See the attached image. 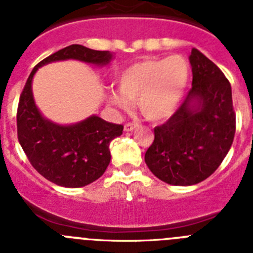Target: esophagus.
<instances>
[{"label": "esophagus", "mask_w": 253, "mask_h": 253, "mask_svg": "<svg viewBox=\"0 0 253 253\" xmlns=\"http://www.w3.org/2000/svg\"><path fill=\"white\" fill-rule=\"evenodd\" d=\"M138 124H135V123H126V124L124 125V130L125 131H133L134 129L137 128Z\"/></svg>", "instance_id": "obj_1"}]
</instances>
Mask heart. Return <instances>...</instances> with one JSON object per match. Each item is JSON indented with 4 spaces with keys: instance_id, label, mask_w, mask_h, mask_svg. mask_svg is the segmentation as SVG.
Listing matches in <instances>:
<instances>
[{
    "instance_id": "1",
    "label": "heart",
    "mask_w": 253,
    "mask_h": 253,
    "mask_svg": "<svg viewBox=\"0 0 253 253\" xmlns=\"http://www.w3.org/2000/svg\"><path fill=\"white\" fill-rule=\"evenodd\" d=\"M189 80L190 63L182 55L146 58L120 71L116 80L119 91H110L107 100L120 110H129L138 100L147 119L163 122L178 109Z\"/></svg>"
}]
</instances>
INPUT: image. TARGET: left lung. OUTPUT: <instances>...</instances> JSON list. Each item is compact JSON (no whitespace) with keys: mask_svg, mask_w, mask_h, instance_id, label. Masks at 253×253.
<instances>
[{"mask_svg":"<svg viewBox=\"0 0 253 253\" xmlns=\"http://www.w3.org/2000/svg\"><path fill=\"white\" fill-rule=\"evenodd\" d=\"M193 87L176 113L154 128L144 161L156 177L190 186L209 177L231 149L236 114L224 73L193 48L189 57Z\"/></svg>","mask_w":253,"mask_h":253,"instance_id":"1","label":"left lung"}]
</instances>
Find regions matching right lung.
Returning a JSON list of instances; mask_svg holds the SVG:
<instances>
[{
	"label": "right lung",
	"mask_w": 253,
	"mask_h": 253,
	"mask_svg": "<svg viewBox=\"0 0 253 253\" xmlns=\"http://www.w3.org/2000/svg\"><path fill=\"white\" fill-rule=\"evenodd\" d=\"M67 59L106 66L113 53L72 44L38 63L20 95L17 138L31 166L43 177L59 186L82 187L104 175L111 160L110 142L122 135L124 126L96 115L72 125H59L40 114L31 90L33 77L44 64Z\"/></svg>",
	"instance_id": "right-lung-1"
}]
</instances>
